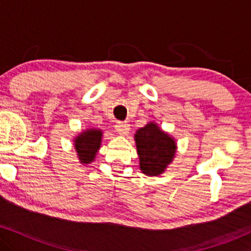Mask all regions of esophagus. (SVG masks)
<instances>
[{"instance_id": "obj_1", "label": "esophagus", "mask_w": 251, "mask_h": 251, "mask_svg": "<svg viewBox=\"0 0 251 251\" xmlns=\"http://www.w3.org/2000/svg\"><path fill=\"white\" fill-rule=\"evenodd\" d=\"M116 127H117V131L123 135H127V133L129 132V125H128V124H126V123L119 122L116 125Z\"/></svg>"}]
</instances>
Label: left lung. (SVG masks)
<instances>
[{"label":"left lung","mask_w":251,"mask_h":251,"mask_svg":"<svg viewBox=\"0 0 251 251\" xmlns=\"http://www.w3.org/2000/svg\"><path fill=\"white\" fill-rule=\"evenodd\" d=\"M134 142L139 157V168L144 175L150 177L162 175L174 162L177 152L176 139L155 122H150L137 129Z\"/></svg>","instance_id":"obj_1"}]
</instances>
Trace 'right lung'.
I'll return each mask as SVG.
<instances>
[{"instance_id":"right-lung-1","label":"right lung","mask_w":251,"mask_h":251,"mask_svg":"<svg viewBox=\"0 0 251 251\" xmlns=\"http://www.w3.org/2000/svg\"><path fill=\"white\" fill-rule=\"evenodd\" d=\"M102 135L103 132L100 128L88 127L74 137V150L82 165H88L94 162L101 146Z\"/></svg>"}]
</instances>
